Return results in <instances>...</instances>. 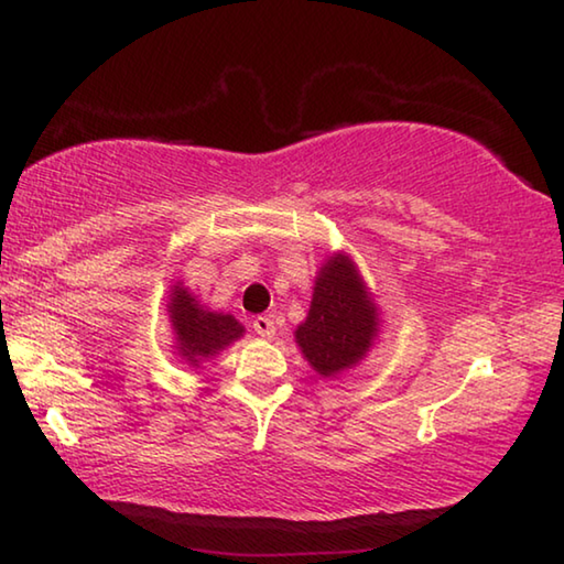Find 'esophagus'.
<instances>
[{"label":"esophagus","instance_id":"1","mask_svg":"<svg viewBox=\"0 0 564 564\" xmlns=\"http://www.w3.org/2000/svg\"><path fill=\"white\" fill-rule=\"evenodd\" d=\"M253 330L259 333L261 338H273L275 326H273L271 316H256V318H253Z\"/></svg>","mask_w":564,"mask_h":564}]
</instances>
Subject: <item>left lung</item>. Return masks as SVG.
Listing matches in <instances>:
<instances>
[{"mask_svg":"<svg viewBox=\"0 0 564 564\" xmlns=\"http://www.w3.org/2000/svg\"><path fill=\"white\" fill-rule=\"evenodd\" d=\"M376 333V308L356 265L336 256L321 269L311 311L295 340L321 376H336L366 356Z\"/></svg>","mask_w":564,"mask_h":564,"instance_id":"1","label":"left lung"}]
</instances>
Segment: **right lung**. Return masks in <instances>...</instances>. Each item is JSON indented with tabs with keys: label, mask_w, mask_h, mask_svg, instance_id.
Here are the masks:
<instances>
[{
	"label": "right lung",
	"mask_w": 564,
	"mask_h": 564,
	"mask_svg": "<svg viewBox=\"0 0 564 564\" xmlns=\"http://www.w3.org/2000/svg\"><path fill=\"white\" fill-rule=\"evenodd\" d=\"M169 316L174 323L178 350L188 362L198 366L204 358H212L214 352L226 348L228 343L241 338L243 326L228 313L204 311L196 303L194 295L174 285L169 303Z\"/></svg>",
	"instance_id": "obj_1"
}]
</instances>
